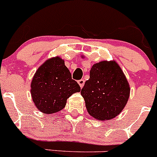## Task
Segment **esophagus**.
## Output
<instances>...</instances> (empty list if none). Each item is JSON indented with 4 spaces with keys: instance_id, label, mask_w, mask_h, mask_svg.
<instances>
[{
    "instance_id": "1",
    "label": "esophagus",
    "mask_w": 157,
    "mask_h": 157,
    "mask_svg": "<svg viewBox=\"0 0 157 157\" xmlns=\"http://www.w3.org/2000/svg\"><path fill=\"white\" fill-rule=\"evenodd\" d=\"M78 83L79 84L80 87H81V88H82V87L84 86V84H85V80L84 79L78 80Z\"/></svg>"
}]
</instances>
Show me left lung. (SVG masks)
<instances>
[{
    "mask_svg": "<svg viewBox=\"0 0 157 157\" xmlns=\"http://www.w3.org/2000/svg\"><path fill=\"white\" fill-rule=\"evenodd\" d=\"M81 94L89 114L100 120L115 118L124 109L130 86L123 71L115 61L95 63Z\"/></svg>",
    "mask_w": 157,
    "mask_h": 157,
    "instance_id": "left-lung-1",
    "label": "left lung"
}]
</instances>
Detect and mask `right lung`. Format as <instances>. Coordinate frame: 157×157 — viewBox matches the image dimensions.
Here are the masks:
<instances>
[{
    "label": "right lung",
    "mask_w": 157,
    "mask_h": 157,
    "mask_svg": "<svg viewBox=\"0 0 157 157\" xmlns=\"http://www.w3.org/2000/svg\"><path fill=\"white\" fill-rule=\"evenodd\" d=\"M81 90L61 58L49 59L37 69L31 82L32 99L38 110L52 114L62 110L67 99Z\"/></svg>",
    "instance_id": "obj_1"
}]
</instances>
